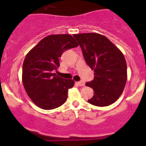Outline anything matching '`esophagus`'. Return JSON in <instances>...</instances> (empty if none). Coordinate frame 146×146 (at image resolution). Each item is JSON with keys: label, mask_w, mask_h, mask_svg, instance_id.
<instances>
[{"label": "esophagus", "mask_w": 146, "mask_h": 146, "mask_svg": "<svg viewBox=\"0 0 146 146\" xmlns=\"http://www.w3.org/2000/svg\"><path fill=\"white\" fill-rule=\"evenodd\" d=\"M77 84H78V85H79V86H82V87L85 86V82H84V81H82V80H81V81H79V82H77Z\"/></svg>", "instance_id": "34e87169"}]
</instances>
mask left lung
I'll return each instance as SVG.
<instances>
[{
	"label": "left lung",
	"instance_id": "1",
	"mask_svg": "<svg viewBox=\"0 0 146 146\" xmlns=\"http://www.w3.org/2000/svg\"><path fill=\"white\" fill-rule=\"evenodd\" d=\"M82 49L87 64L94 70L93 80L86 82L95 95L88 102L98 107L115 102L127 80V66L121 51L106 36L97 33L73 35Z\"/></svg>",
	"mask_w": 146,
	"mask_h": 146
}]
</instances>
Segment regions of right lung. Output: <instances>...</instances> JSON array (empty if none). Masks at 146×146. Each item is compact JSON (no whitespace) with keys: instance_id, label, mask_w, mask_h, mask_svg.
Returning a JSON list of instances; mask_svg holds the SVG:
<instances>
[{"instance_id":"1","label":"right lung","mask_w":146,"mask_h":146,"mask_svg":"<svg viewBox=\"0 0 146 146\" xmlns=\"http://www.w3.org/2000/svg\"><path fill=\"white\" fill-rule=\"evenodd\" d=\"M70 35H48L29 51L23 66V82L32 101L43 110H53L62 105L68 98V89L74 81L53 73L59 67L64 51L77 47Z\"/></svg>"}]
</instances>
